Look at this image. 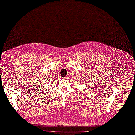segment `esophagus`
Here are the masks:
<instances>
[{"instance_id": "34e87169", "label": "esophagus", "mask_w": 135, "mask_h": 135, "mask_svg": "<svg viewBox=\"0 0 135 135\" xmlns=\"http://www.w3.org/2000/svg\"><path fill=\"white\" fill-rule=\"evenodd\" d=\"M65 78V79H68V77H66Z\"/></svg>"}]
</instances>
